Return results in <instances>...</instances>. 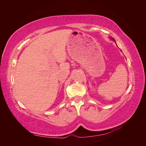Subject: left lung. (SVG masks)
I'll return each mask as SVG.
<instances>
[{"instance_id": "left-lung-1", "label": "left lung", "mask_w": 146, "mask_h": 146, "mask_svg": "<svg viewBox=\"0 0 146 146\" xmlns=\"http://www.w3.org/2000/svg\"><path fill=\"white\" fill-rule=\"evenodd\" d=\"M111 39H113V40L114 42H116V41H115V40H114V39H113V38H111Z\"/></svg>"}]
</instances>
